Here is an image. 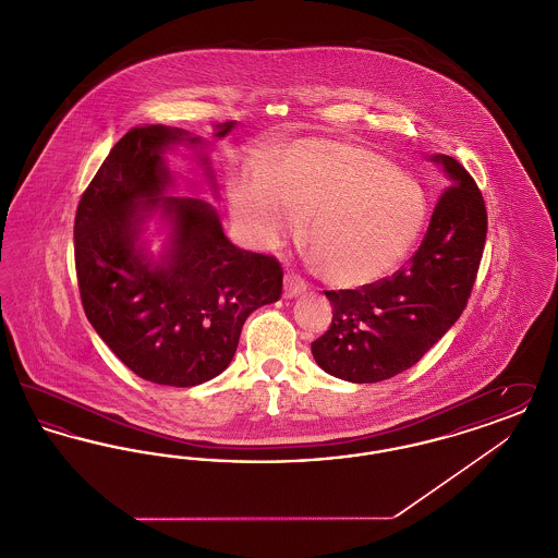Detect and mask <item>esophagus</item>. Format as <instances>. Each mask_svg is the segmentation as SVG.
Segmentation results:
<instances>
[{"instance_id":"esophagus-1","label":"esophagus","mask_w":558,"mask_h":558,"mask_svg":"<svg viewBox=\"0 0 558 558\" xmlns=\"http://www.w3.org/2000/svg\"><path fill=\"white\" fill-rule=\"evenodd\" d=\"M305 291H307V284L299 276H294V274L284 276V296L287 299H294V296H299Z\"/></svg>"}]
</instances>
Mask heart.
Here are the masks:
<instances>
[{"label": "heart", "instance_id": "b5f03b06", "mask_svg": "<svg viewBox=\"0 0 558 558\" xmlns=\"http://www.w3.org/2000/svg\"><path fill=\"white\" fill-rule=\"evenodd\" d=\"M244 244L280 246L301 230L322 278L357 289L387 278L412 253L428 217L425 192L396 162L332 140L292 144L266 171L244 167L230 184Z\"/></svg>", "mask_w": 558, "mask_h": 558}]
</instances>
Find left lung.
I'll return each instance as SVG.
<instances>
[{"mask_svg": "<svg viewBox=\"0 0 558 558\" xmlns=\"http://www.w3.org/2000/svg\"><path fill=\"white\" fill-rule=\"evenodd\" d=\"M441 194L425 240L391 278L357 291H326L330 328L312 343L319 368L349 383H378L412 368L466 307L487 236L475 180L448 155Z\"/></svg>", "mask_w": 558, "mask_h": 558, "instance_id": "obj_1", "label": "left lung"}]
</instances>
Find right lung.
Here are the masks:
<instances>
[{"mask_svg":"<svg viewBox=\"0 0 558 558\" xmlns=\"http://www.w3.org/2000/svg\"><path fill=\"white\" fill-rule=\"evenodd\" d=\"M232 130L234 121L219 123L213 137ZM209 144L180 128H135L112 146L75 217L85 316L130 371L157 385L196 387L221 374L246 318L282 292L274 257L234 246L211 203L175 194L165 155L184 146L217 198ZM150 220L166 234L157 256Z\"/></svg>","mask_w":558,"mask_h":558,"instance_id":"add662e5","label":"right lung"}]
</instances>
